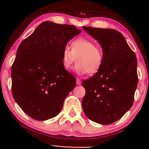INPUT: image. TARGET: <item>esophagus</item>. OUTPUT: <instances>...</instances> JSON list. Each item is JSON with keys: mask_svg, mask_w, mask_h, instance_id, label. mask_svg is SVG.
I'll list each match as a JSON object with an SVG mask.
<instances>
[{"mask_svg": "<svg viewBox=\"0 0 149 149\" xmlns=\"http://www.w3.org/2000/svg\"><path fill=\"white\" fill-rule=\"evenodd\" d=\"M76 84L78 85L81 84V80H80V79H78V78H77V80H76Z\"/></svg>", "mask_w": 149, "mask_h": 149, "instance_id": "1", "label": "esophagus"}]
</instances>
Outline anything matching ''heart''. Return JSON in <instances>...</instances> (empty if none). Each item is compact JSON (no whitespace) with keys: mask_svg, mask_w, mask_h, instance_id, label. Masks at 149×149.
Listing matches in <instances>:
<instances>
[{"mask_svg":"<svg viewBox=\"0 0 149 149\" xmlns=\"http://www.w3.org/2000/svg\"><path fill=\"white\" fill-rule=\"evenodd\" d=\"M62 65L66 70L69 69L77 61L75 71L79 75L95 74L98 72L104 61L103 51L95 42L80 38L71 43V49L65 47L62 52Z\"/></svg>","mask_w":149,"mask_h":149,"instance_id":"heart-1","label":"heart"}]
</instances>
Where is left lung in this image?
<instances>
[{"mask_svg":"<svg viewBox=\"0 0 149 149\" xmlns=\"http://www.w3.org/2000/svg\"><path fill=\"white\" fill-rule=\"evenodd\" d=\"M83 28L98 41L104 54L100 71L82 83L85 90L83 110L94 122L111 124L120 119L133 104L138 84L136 55L118 31Z\"/></svg>","mask_w":149,"mask_h":149,"instance_id":"1","label":"left lung"}]
</instances>
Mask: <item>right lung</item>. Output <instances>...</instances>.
Returning a JSON list of instances; mask_svg holds the SVG:
<instances>
[{
    "mask_svg": "<svg viewBox=\"0 0 149 149\" xmlns=\"http://www.w3.org/2000/svg\"><path fill=\"white\" fill-rule=\"evenodd\" d=\"M80 31L73 25L44 22L19 46L12 66V93L33 119L57 116L76 86V78L63 67L61 58L67 42Z\"/></svg>",
    "mask_w": 149,
    "mask_h": 149,
    "instance_id": "1",
    "label": "right lung"
}]
</instances>
